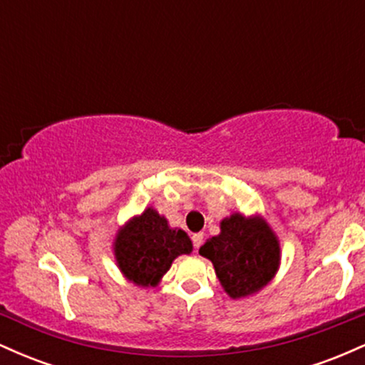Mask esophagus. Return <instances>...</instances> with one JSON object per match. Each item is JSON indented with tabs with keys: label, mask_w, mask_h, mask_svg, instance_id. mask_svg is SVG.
Returning <instances> with one entry per match:
<instances>
[{
	"label": "esophagus",
	"mask_w": 365,
	"mask_h": 365,
	"mask_svg": "<svg viewBox=\"0 0 365 365\" xmlns=\"http://www.w3.org/2000/svg\"><path fill=\"white\" fill-rule=\"evenodd\" d=\"M202 242H204L202 233H194V235H192V244H194V249L195 250L199 249L200 245H202Z\"/></svg>",
	"instance_id": "obj_1"
}]
</instances>
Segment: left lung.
<instances>
[{
	"label": "left lung",
	"instance_id": "obj_1",
	"mask_svg": "<svg viewBox=\"0 0 365 365\" xmlns=\"http://www.w3.org/2000/svg\"><path fill=\"white\" fill-rule=\"evenodd\" d=\"M215 266L225 292L233 299L252 295L271 282L279 264V244L261 217L232 215L221 233L199 249Z\"/></svg>",
	"mask_w": 365,
	"mask_h": 365
}]
</instances>
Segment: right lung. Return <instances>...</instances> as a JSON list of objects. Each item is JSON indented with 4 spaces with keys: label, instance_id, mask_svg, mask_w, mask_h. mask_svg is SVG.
Wrapping results in <instances>:
<instances>
[{
    "label": "right lung",
    "instance_id": "obj_1",
    "mask_svg": "<svg viewBox=\"0 0 365 365\" xmlns=\"http://www.w3.org/2000/svg\"><path fill=\"white\" fill-rule=\"evenodd\" d=\"M192 252V242L183 230L168 226L165 216L145 209L118 232L115 255L121 273L139 287H156L171 262Z\"/></svg>",
    "mask_w": 365,
    "mask_h": 365
}]
</instances>
